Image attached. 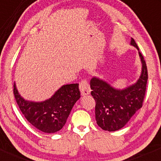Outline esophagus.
<instances>
[{
    "mask_svg": "<svg viewBox=\"0 0 161 161\" xmlns=\"http://www.w3.org/2000/svg\"><path fill=\"white\" fill-rule=\"evenodd\" d=\"M79 89H80L82 95H87L90 94L91 88H90L89 84H88V82H87L86 79H83L79 83Z\"/></svg>",
    "mask_w": 161,
    "mask_h": 161,
    "instance_id": "esophagus-1",
    "label": "esophagus"
}]
</instances>
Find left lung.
<instances>
[{
  "instance_id": "left-lung-1",
  "label": "left lung",
  "mask_w": 161,
  "mask_h": 161,
  "mask_svg": "<svg viewBox=\"0 0 161 161\" xmlns=\"http://www.w3.org/2000/svg\"><path fill=\"white\" fill-rule=\"evenodd\" d=\"M130 45L138 49L142 62V73L137 82L123 89H117L97 77L90 81L91 95L96 102V122L105 131L122 129L142 107L147 81V66L132 38Z\"/></svg>"
}]
</instances>
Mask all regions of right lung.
<instances>
[{"label":"right lung","mask_w":161,"mask_h":161,"mask_svg":"<svg viewBox=\"0 0 161 161\" xmlns=\"http://www.w3.org/2000/svg\"><path fill=\"white\" fill-rule=\"evenodd\" d=\"M14 94L25 119L33 126L45 133L58 132L64 127L72 108L81 97L77 83L64 85L49 99L40 102L24 99L15 83Z\"/></svg>","instance_id":"right-lung-1"}]
</instances>
